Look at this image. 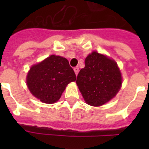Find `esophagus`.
Wrapping results in <instances>:
<instances>
[{"label":"esophagus","instance_id":"1","mask_svg":"<svg viewBox=\"0 0 149 149\" xmlns=\"http://www.w3.org/2000/svg\"><path fill=\"white\" fill-rule=\"evenodd\" d=\"M74 72H75V74L78 75V73H79V68L78 67H75L74 68Z\"/></svg>","mask_w":149,"mask_h":149}]
</instances>
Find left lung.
Masks as SVG:
<instances>
[{
	"label": "left lung",
	"instance_id": "left-lung-1",
	"mask_svg": "<svg viewBox=\"0 0 149 149\" xmlns=\"http://www.w3.org/2000/svg\"><path fill=\"white\" fill-rule=\"evenodd\" d=\"M77 84L86 104L99 107L115 97L122 77L115 61L93 52L85 59V67L79 71Z\"/></svg>",
	"mask_w": 149,
	"mask_h": 149
}]
</instances>
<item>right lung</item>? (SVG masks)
I'll use <instances>...</instances> for the list:
<instances>
[{
  "mask_svg": "<svg viewBox=\"0 0 149 149\" xmlns=\"http://www.w3.org/2000/svg\"><path fill=\"white\" fill-rule=\"evenodd\" d=\"M76 79L67 59L52 55L31 66L26 83L34 97L45 104H54L59 100L68 84Z\"/></svg>",
  "mask_w": 149,
  "mask_h": 149,
  "instance_id": "1",
  "label": "right lung"
}]
</instances>
